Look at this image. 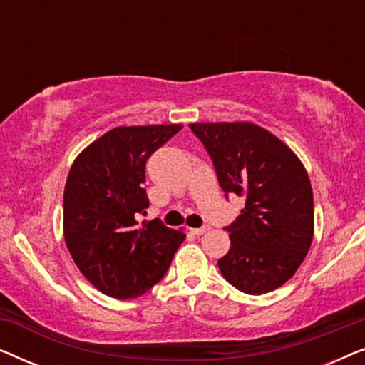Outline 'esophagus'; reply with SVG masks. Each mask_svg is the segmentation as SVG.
I'll return each instance as SVG.
<instances>
[{"label": "esophagus", "instance_id": "obj_1", "mask_svg": "<svg viewBox=\"0 0 365 365\" xmlns=\"http://www.w3.org/2000/svg\"><path fill=\"white\" fill-rule=\"evenodd\" d=\"M209 226H202V227H194V229H191L192 231V234H196V236H201V234H206V232H209Z\"/></svg>", "mask_w": 365, "mask_h": 365}]
</instances>
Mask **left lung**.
<instances>
[{
  "label": "left lung",
  "instance_id": "1",
  "mask_svg": "<svg viewBox=\"0 0 365 365\" xmlns=\"http://www.w3.org/2000/svg\"><path fill=\"white\" fill-rule=\"evenodd\" d=\"M211 156L219 186L246 197L227 227L231 247L217 261L239 291L266 294L291 279L314 237V197L297 154L251 121L191 123Z\"/></svg>",
  "mask_w": 365,
  "mask_h": 365
}]
</instances>
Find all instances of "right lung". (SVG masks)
Wrapping results in <instances>:
<instances>
[{
  "instance_id": "add662e5",
  "label": "right lung",
  "mask_w": 365,
  "mask_h": 365,
  "mask_svg": "<svg viewBox=\"0 0 365 365\" xmlns=\"http://www.w3.org/2000/svg\"><path fill=\"white\" fill-rule=\"evenodd\" d=\"M182 124L118 126L78 154L63 196L64 242L99 292L141 296L161 281L186 234L154 221L138 222L149 206L143 189L151 154Z\"/></svg>"
}]
</instances>
